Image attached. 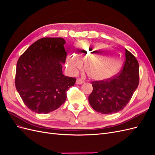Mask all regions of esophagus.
Returning a JSON list of instances; mask_svg holds the SVG:
<instances>
[{
    "label": "esophagus",
    "mask_w": 155,
    "mask_h": 155,
    "mask_svg": "<svg viewBox=\"0 0 155 155\" xmlns=\"http://www.w3.org/2000/svg\"><path fill=\"white\" fill-rule=\"evenodd\" d=\"M84 82H85V81H84L83 79H81V78H78L77 80H76V84H78V85H80V84H82Z\"/></svg>",
    "instance_id": "obj_1"
}]
</instances>
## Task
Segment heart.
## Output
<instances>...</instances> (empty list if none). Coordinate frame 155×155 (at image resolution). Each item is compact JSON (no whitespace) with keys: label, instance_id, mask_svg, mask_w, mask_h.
<instances>
[{"label":"heart","instance_id":"heart-1","mask_svg":"<svg viewBox=\"0 0 155 155\" xmlns=\"http://www.w3.org/2000/svg\"><path fill=\"white\" fill-rule=\"evenodd\" d=\"M110 49L105 43L82 41L78 44L76 56H68V64L72 69H78L81 67L80 59L83 60L85 62L86 72L91 79L97 81L109 79L119 72L123 63L118 54L106 52ZM109 56L112 57L108 58Z\"/></svg>","mask_w":155,"mask_h":155}]
</instances>
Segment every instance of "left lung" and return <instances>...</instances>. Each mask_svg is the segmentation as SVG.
Here are the masks:
<instances>
[{
    "mask_svg": "<svg viewBox=\"0 0 155 155\" xmlns=\"http://www.w3.org/2000/svg\"><path fill=\"white\" fill-rule=\"evenodd\" d=\"M139 64L135 56L125 50V59L120 72L104 80L92 81L89 104L97 112L110 114L128 104L139 84Z\"/></svg>",
    "mask_w": 155,
    "mask_h": 155,
    "instance_id": "left-lung-1",
    "label": "left lung"
}]
</instances>
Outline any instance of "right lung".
<instances>
[{
    "mask_svg": "<svg viewBox=\"0 0 155 155\" xmlns=\"http://www.w3.org/2000/svg\"><path fill=\"white\" fill-rule=\"evenodd\" d=\"M66 42L61 37L35 41L18 58L15 79L17 92L26 107L38 114L54 111L64 104L67 91L76 79L63 74Z\"/></svg>",
    "mask_w": 155,
    "mask_h": 155,
    "instance_id": "obj_1",
    "label": "right lung"
}]
</instances>
